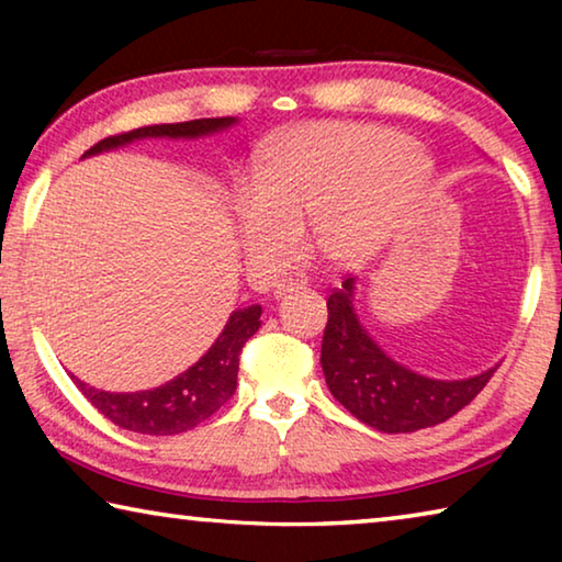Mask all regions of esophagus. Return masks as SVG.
Returning <instances> with one entry per match:
<instances>
[{
	"instance_id": "34e87169",
	"label": "esophagus",
	"mask_w": 562,
	"mask_h": 562,
	"mask_svg": "<svg viewBox=\"0 0 562 562\" xmlns=\"http://www.w3.org/2000/svg\"><path fill=\"white\" fill-rule=\"evenodd\" d=\"M304 284H307V280L302 278V274H290V278H282V280H278L272 284V292H274V297H282V294H288V292H294V290H302Z\"/></svg>"
}]
</instances>
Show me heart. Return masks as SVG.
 I'll use <instances>...</instances> for the list:
<instances>
[{"instance_id":"heart-1","label":"heart","mask_w":562,"mask_h":562,"mask_svg":"<svg viewBox=\"0 0 562 562\" xmlns=\"http://www.w3.org/2000/svg\"><path fill=\"white\" fill-rule=\"evenodd\" d=\"M431 176V156L394 128L302 123L270 138L255 180L235 188V231L260 268L290 260L304 225L329 262H364L398 233Z\"/></svg>"}]
</instances>
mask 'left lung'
Masks as SVG:
<instances>
[{"instance_id":"left-lung-1","label":"left lung","mask_w":562,"mask_h":562,"mask_svg":"<svg viewBox=\"0 0 562 562\" xmlns=\"http://www.w3.org/2000/svg\"><path fill=\"white\" fill-rule=\"evenodd\" d=\"M357 278L329 294L322 337V372L331 396L361 424L384 434L429 429L461 412L488 384L496 367L465 379H434L404 367L379 347L355 310Z\"/></svg>"}]
</instances>
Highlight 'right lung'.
Instances as JSON below:
<instances>
[{"label": "right lung", "mask_w": 562, "mask_h": 562, "mask_svg": "<svg viewBox=\"0 0 562 562\" xmlns=\"http://www.w3.org/2000/svg\"><path fill=\"white\" fill-rule=\"evenodd\" d=\"M237 123L235 116L223 119H195L186 123H156V126H144L121 136H109L91 146L87 154L99 156L106 150H116L133 144V140L144 138H205L215 136L233 128ZM260 304H250V307L235 310L227 317L225 327L211 349L188 367L183 374L170 379V382L160 384L156 389H144V392H103V389L89 386L74 376V384L81 389V394L89 398L93 408L113 422L121 429L148 434V436H173L193 429L207 416H213L227 398L235 394L237 386V367H240V351L247 339L260 329Z\"/></svg>", "instance_id": "1"}]
</instances>
